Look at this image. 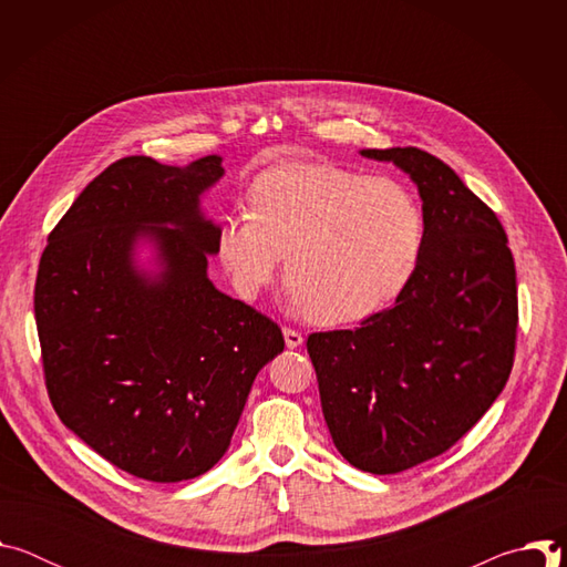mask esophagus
I'll return each instance as SVG.
<instances>
[{
  "mask_svg": "<svg viewBox=\"0 0 567 567\" xmlns=\"http://www.w3.org/2000/svg\"><path fill=\"white\" fill-rule=\"evenodd\" d=\"M282 334H285V343H287V348L289 350H293V348H300L302 346V334L300 332H296V330H291V328H285L282 330Z\"/></svg>",
  "mask_w": 567,
  "mask_h": 567,
  "instance_id": "1",
  "label": "esophagus"
}]
</instances>
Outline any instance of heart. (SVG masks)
Wrapping results in <instances>:
<instances>
[{
    "label": "heart",
    "mask_w": 567,
    "mask_h": 567,
    "mask_svg": "<svg viewBox=\"0 0 567 567\" xmlns=\"http://www.w3.org/2000/svg\"><path fill=\"white\" fill-rule=\"evenodd\" d=\"M426 221L394 179L320 161H285L251 186V210L226 215L217 254L235 289L256 298L287 260L289 300L320 326L388 307L417 269Z\"/></svg>",
    "instance_id": "1"
}]
</instances>
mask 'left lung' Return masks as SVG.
<instances>
[{
    "instance_id": "1",
    "label": "left lung",
    "mask_w": 567,
    "mask_h": 567,
    "mask_svg": "<svg viewBox=\"0 0 567 567\" xmlns=\"http://www.w3.org/2000/svg\"><path fill=\"white\" fill-rule=\"evenodd\" d=\"M417 186L426 221L411 282L357 330L307 339L339 453L388 475L451 449L503 392L516 346V267L496 213L437 156L359 150Z\"/></svg>"
}]
</instances>
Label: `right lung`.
<instances>
[{
    "label": "right lung",
    "mask_w": 567,
    "mask_h": 567,
    "mask_svg": "<svg viewBox=\"0 0 567 567\" xmlns=\"http://www.w3.org/2000/svg\"><path fill=\"white\" fill-rule=\"evenodd\" d=\"M221 156H125L49 235L35 280L47 390L62 424L114 466L179 482L226 453L258 372L285 350L274 320L208 278L217 228L202 197Z\"/></svg>",
    "instance_id": "obj_1"
}]
</instances>
